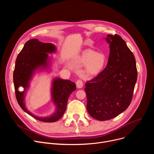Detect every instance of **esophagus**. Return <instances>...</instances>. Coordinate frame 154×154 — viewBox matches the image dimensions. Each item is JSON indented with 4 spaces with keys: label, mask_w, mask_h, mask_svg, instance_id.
Segmentation results:
<instances>
[{
    "label": "esophagus",
    "mask_w": 154,
    "mask_h": 154,
    "mask_svg": "<svg viewBox=\"0 0 154 154\" xmlns=\"http://www.w3.org/2000/svg\"><path fill=\"white\" fill-rule=\"evenodd\" d=\"M83 83L81 80H78L76 82V86L78 88H82L83 87Z\"/></svg>",
    "instance_id": "obj_1"
}]
</instances>
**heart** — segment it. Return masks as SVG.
<instances>
[{
  "label": "heart",
  "instance_id": "heart-1",
  "mask_svg": "<svg viewBox=\"0 0 154 154\" xmlns=\"http://www.w3.org/2000/svg\"><path fill=\"white\" fill-rule=\"evenodd\" d=\"M80 61L84 64L83 73L85 76L93 77L100 74L106 63V57L102 53L88 50L83 52Z\"/></svg>",
  "mask_w": 154,
  "mask_h": 154
}]
</instances>
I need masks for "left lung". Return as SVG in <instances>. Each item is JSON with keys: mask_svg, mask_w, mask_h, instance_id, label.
I'll use <instances>...</instances> for the list:
<instances>
[{"mask_svg": "<svg viewBox=\"0 0 154 154\" xmlns=\"http://www.w3.org/2000/svg\"><path fill=\"white\" fill-rule=\"evenodd\" d=\"M105 40L109 45L106 67L85 88L87 111L99 121L111 119L125 110L137 80L135 58L125 41L118 35H108Z\"/></svg>", "mask_w": 154, "mask_h": 154, "instance_id": "8db88e82", "label": "left lung"}]
</instances>
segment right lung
<instances>
[{
    "mask_svg": "<svg viewBox=\"0 0 154 154\" xmlns=\"http://www.w3.org/2000/svg\"><path fill=\"white\" fill-rule=\"evenodd\" d=\"M56 50L55 46L52 43H44L37 39L29 40L17 57L13 72L16 97L19 106L35 119L46 122H55L63 116L66 109L70 94L76 90L74 82L55 78L51 88L52 99L56 106L55 112L48 117H39L30 113L26 108L24 99L27 90L30 86V81L36 71L49 68L51 58L48 54L55 53ZM20 86L24 88L23 92L18 91Z\"/></svg>",
    "mask_w": 154,
    "mask_h": 154,
    "instance_id": "1",
    "label": "right lung"
}]
</instances>
